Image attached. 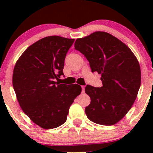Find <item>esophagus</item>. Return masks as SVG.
Listing matches in <instances>:
<instances>
[{
    "label": "esophagus",
    "instance_id": "34e87169",
    "mask_svg": "<svg viewBox=\"0 0 153 153\" xmlns=\"http://www.w3.org/2000/svg\"><path fill=\"white\" fill-rule=\"evenodd\" d=\"M81 88H82V92H84L85 90V86H81Z\"/></svg>",
    "mask_w": 153,
    "mask_h": 153
}]
</instances>
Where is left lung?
I'll list each match as a JSON object with an SVG mask.
<instances>
[{
	"label": "left lung",
	"mask_w": 153,
	"mask_h": 153,
	"mask_svg": "<svg viewBox=\"0 0 153 153\" xmlns=\"http://www.w3.org/2000/svg\"><path fill=\"white\" fill-rule=\"evenodd\" d=\"M75 49L89 61L92 72L101 75V87H85L91 99L85 108L86 116L98 124H115L126 115L138 95L141 81L138 59L124 43L101 31L78 38Z\"/></svg>",
	"instance_id": "8db88e82"
}]
</instances>
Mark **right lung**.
Masks as SVG:
<instances>
[{
    "mask_svg": "<svg viewBox=\"0 0 153 153\" xmlns=\"http://www.w3.org/2000/svg\"><path fill=\"white\" fill-rule=\"evenodd\" d=\"M75 39L53 35L27 48L15 64L12 85L24 113L45 129L67 121L69 109L81 92L78 84H59L64 60Z\"/></svg>",
    "mask_w": 153,
    "mask_h": 153,
    "instance_id": "1",
    "label": "right lung"
}]
</instances>
